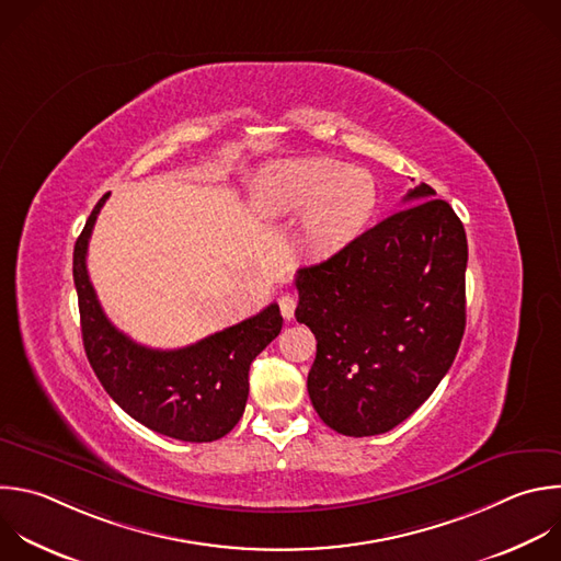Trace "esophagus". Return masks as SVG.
Instances as JSON below:
<instances>
[{
    "label": "esophagus",
    "instance_id": "obj_1",
    "mask_svg": "<svg viewBox=\"0 0 561 561\" xmlns=\"http://www.w3.org/2000/svg\"><path fill=\"white\" fill-rule=\"evenodd\" d=\"M295 306H297V299L293 295H282L279 297V310H282L284 319L290 321L295 317Z\"/></svg>",
    "mask_w": 561,
    "mask_h": 561
}]
</instances>
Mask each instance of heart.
I'll use <instances>...</instances> for the list:
<instances>
[{
  "instance_id": "1",
  "label": "heart",
  "mask_w": 561,
  "mask_h": 561,
  "mask_svg": "<svg viewBox=\"0 0 561 561\" xmlns=\"http://www.w3.org/2000/svg\"><path fill=\"white\" fill-rule=\"evenodd\" d=\"M377 198L371 173L317 156L268 162L251 182L255 218L277 222L301 216L299 242L317 262L341 253L360 236Z\"/></svg>"
}]
</instances>
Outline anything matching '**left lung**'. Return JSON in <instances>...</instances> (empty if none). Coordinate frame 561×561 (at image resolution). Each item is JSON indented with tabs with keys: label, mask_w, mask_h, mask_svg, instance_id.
<instances>
[{
	"label": "left lung",
	"mask_w": 561,
	"mask_h": 561,
	"mask_svg": "<svg viewBox=\"0 0 561 561\" xmlns=\"http://www.w3.org/2000/svg\"><path fill=\"white\" fill-rule=\"evenodd\" d=\"M341 253L297 271L295 317L317 339L308 394L343 436H377L412 416L460 347L467 236L421 182Z\"/></svg>",
	"instance_id": "obj_1"
}]
</instances>
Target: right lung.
<instances>
[{"label": "right lung", "instance_id": "obj_1", "mask_svg": "<svg viewBox=\"0 0 561 561\" xmlns=\"http://www.w3.org/2000/svg\"><path fill=\"white\" fill-rule=\"evenodd\" d=\"M110 194L92 209L77 244L72 275L79 295L81 334L96 379L114 403L156 434L211 443L227 436L244 414L249 367L279 334V306L178 350L131 341L105 317L88 275V242Z\"/></svg>", "mask_w": 561, "mask_h": 561}]
</instances>
